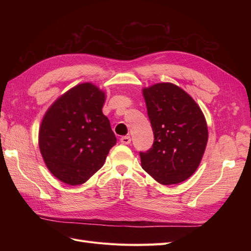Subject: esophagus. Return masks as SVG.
<instances>
[{
	"instance_id": "34e87169",
	"label": "esophagus",
	"mask_w": 251,
	"mask_h": 251,
	"mask_svg": "<svg viewBox=\"0 0 251 251\" xmlns=\"http://www.w3.org/2000/svg\"><path fill=\"white\" fill-rule=\"evenodd\" d=\"M132 141L130 136H124V137L120 138V142L123 144H130Z\"/></svg>"
}]
</instances>
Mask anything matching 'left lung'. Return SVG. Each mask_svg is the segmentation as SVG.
Instances as JSON below:
<instances>
[{"label": "left lung", "mask_w": 251, "mask_h": 251, "mask_svg": "<svg viewBox=\"0 0 251 251\" xmlns=\"http://www.w3.org/2000/svg\"><path fill=\"white\" fill-rule=\"evenodd\" d=\"M154 143L141 166L159 183L177 184L198 169L208 139L206 120L185 91L170 82L143 89Z\"/></svg>", "instance_id": "left-lung-1"}]
</instances>
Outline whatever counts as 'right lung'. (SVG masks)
I'll use <instances>...</instances> for the list:
<instances>
[{"instance_id": "add662e5", "label": "right lung", "mask_w": 251, "mask_h": 251, "mask_svg": "<svg viewBox=\"0 0 251 251\" xmlns=\"http://www.w3.org/2000/svg\"><path fill=\"white\" fill-rule=\"evenodd\" d=\"M104 93L90 82L80 83L53 103L43 118L39 144L54 177L79 185L103 165L116 144L110 121L102 114Z\"/></svg>"}]
</instances>
